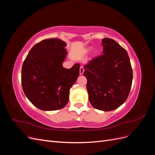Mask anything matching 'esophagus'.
Segmentation results:
<instances>
[{
	"label": "esophagus",
	"instance_id": "34e87169",
	"mask_svg": "<svg viewBox=\"0 0 155 155\" xmlns=\"http://www.w3.org/2000/svg\"><path fill=\"white\" fill-rule=\"evenodd\" d=\"M84 72V68L82 66L80 67V68H79V74H80V75H82Z\"/></svg>",
	"mask_w": 155,
	"mask_h": 155
}]
</instances>
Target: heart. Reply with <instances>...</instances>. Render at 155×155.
Masks as SVG:
<instances>
[{"label":"heart","mask_w":155,"mask_h":155,"mask_svg":"<svg viewBox=\"0 0 155 155\" xmlns=\"http://www.w3.org/2000/svg\"><path fill=\"white\" fill-rule=\"evenodd\" d=\"M91 50H92V48H87L85 50V51H86V52H88V51H90Z\"/></svg>","instance_id":"obj_1"}]
</instances>
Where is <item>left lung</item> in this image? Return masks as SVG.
I'll return each instance as SVG.
<instances>
[{
    "mask_svg": "<svg viewBox=\"0 0 155 155\" xmlns=\"http://www.w3.org/2000/svg\"><path fill=\"white\" fill-rule=\"evenodd\" d=\"M102 55L84 66L88 100L96 109L110 111L127 99L132 86L133 70L127 51L109 38L102 39Z\"/></svg>",
    "mask_w": 155,
    "mask_h": 155,
    "instance_id": "1",
    "label": "left lung"
}]
</instances>
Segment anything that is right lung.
<instances>
[{"label": "right lung", "instance_id": "right-lung-1", "mask_svg": "<svg viewBox=\"0 0 155 155\" xmlns=\"http://www.w3.org/2000/svg\"><path fill=\"white\" fill-rule=\"evenodd\" d=\"M66 45L59 39L41 41L33 46L22 64L23 91L41 110H55L66 106L70 89L78 78L79 63L69 69L63 67Z\"/></svg>", "mask_w": 155, "mask_h": 155}]
</instances>
